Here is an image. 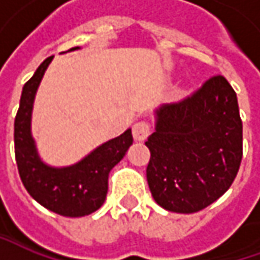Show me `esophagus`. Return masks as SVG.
<instances>
[{
    "label": "esophagus",
    "mask_w": 260,
    "mask_h": 260,
    "mask_svg": "<svg viewBox=\"0 0 260 260\" xmlns=\"http://www.w3.org/2000/svg\"><path fill=\"white\" fill-rule=\"evenodd\" d=\"M149 135H150V125H149L147 121H137L133 125V137L137 142L146 140Z\"/></svg>",
    "instance_id": "esophagus-1"
}]
</instances>
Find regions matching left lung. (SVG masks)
<instances>
[{"label":"left lung","mask_w":260,"mask_h":260,"mask_svg":"<svg viewBox=\"0 0 260 260\" xmlns=\"http://www.w3.org/2000/svg\"><path fill=\"white\" fill-rule=\"evenodd\" d=\"M155 117L146 142L153 200L181 214L213 204L233 184L243 155L235 89L224 76H213L184 101L159 107Z\"/></svg>","instance_id":"1"}]
</instances>
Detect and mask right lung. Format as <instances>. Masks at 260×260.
I'll return each mask as SVG.
<instances>
[{"instance_id":"obj_1","label":"right lung","mask_w":260,"mask_h":260,"mask_svg":"<svg viewBox=\"0 0 260 260\" xmlns=\"http://www.w3.org/2000/svg\"><path fill=\"white\" fill-rule=\"evenodd\" d=\"M72 47L68 52L76 50ZM53 56L37 68L25 85L14 121L15 160L27 192L39 204L65 217H84L104 204L108 191V174L133 143L132 128L94 149L71 166L55 168L45 164L31 136V113L37 88Z\"/></svg>"}]
</instances>
